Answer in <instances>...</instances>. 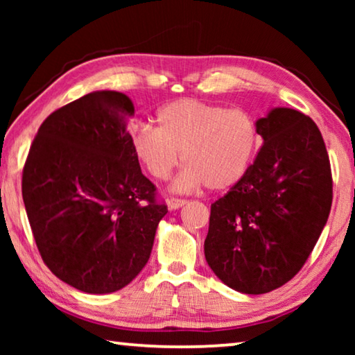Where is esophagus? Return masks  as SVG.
Returning <instances> with one entry per match:
<instances>
[{
	"mask_svg": "<svg viewBox=\"0 0 355 355\" xmlns=\"http://www.w3.org/2000/svg\"><path fill=\"white\" fill-rule=\"evenodd\" d=\"M184 199H177V197H171V199H167V207H169V209H178L182 208L183 205H186Z\"/></svg>",
	"mask_w": 355,
	"mask_h": 355,
	"instance_id": "34e87169",
	"label": "esophagus"
}]
</instances>
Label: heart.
I'll return each instance as SVG.
<instances>
[{"label":"heart","instance_id":"1","mask_svg":"<svg viewBox=\"0 0 355 355\" xmlns=\"http://www.w3.org/2000/svg\"><path fill=\"white\" fill-rule=\"evenodd\" d=\"M156 123L131 130V148L146 171L164 182L180 163L186 167L173 188H232L248 173L260 142L255 119L244 110L183 98L156 112Z\"/></svg>","mask_w":355,"mask_h":355}]
</instances>
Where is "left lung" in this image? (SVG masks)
<instances>
[{
	"label": "left lung",
	"instance_id": "1",
	"mask_svg": "<svg viewBox=\"0 0 355 355\" xmlns=\"http://www.w3.org/2000/svg\"><path fill=\"white\" fill-rule=\"evenodd\" d=\"M257 127L260 152L244 178L211 203L205 239L213 272L245 294L272 291L302 269L334 197L326 144L313 120L275 107Z\"/></svg>",
	"mask_w": 355,
	"mask_h": 355
}]
</instances>
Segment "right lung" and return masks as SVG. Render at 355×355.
Returning <instances> with one entry per match:
<instances>
[{
	"label": "right lung",
	"mask_w": 355,
	"mask_h": 355,
	"mask_svg": "<svg viewBox=\"0 0 355 355\" xmlns=\"http://www.w3.org/2000/svg\"><path fill=\"white\" fill-rule=\"evenodd\" d=\"M125 94L84 95L48 116L23 167L21 194L48 269L91 294L127 286L146 266L167 205L141 172Z\"/></svg>",
	"instance_id": "1"
}]
</instances>
